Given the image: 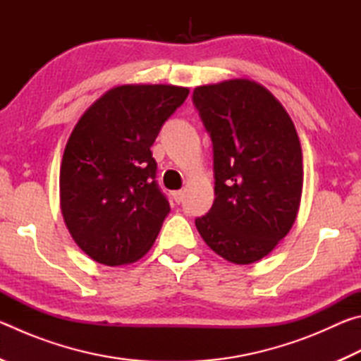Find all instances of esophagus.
I'll use <instances>...</instances> for the list:
<instances>
[{"instance_id": "1", "label": "esophagus", "mask_w": 361, "mask_h": 361, "mask_svg": "<svg viewBox=\"0 0 361 361\" xmlns=\"http://www.w3.org/2000/svg\"><path fill=\"white\" fill-rule=\"evenodd\" d=\"M172 195H173L175 202L180 204V202H183V197H185V191H181V189H180V191H173Z\"/></svg>"}]
</instances>
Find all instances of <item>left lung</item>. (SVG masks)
I'll list each match as a JSON object with an SVG mask.
<instances>
[{"label":"left lung","instance_id":"8db88e82","mask_svg":"<svg viewBox=\"0 0 361 361\" xmlns=\"http://www.w3.org/2000/svg\"><path fill=\"white\" fill-rule=\"evenodd\" d=\"M213 143L215 202L195 228L234 264L264 258L288 234L302 194V151L288 113L250 79L199 85L192 94Z\"/></svg>","mask_w":361,"mask_h":361}]
</instances>
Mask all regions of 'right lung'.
<instances>
[{"mask_svg": "<svg viewBox=\"0 0 361 361\" xmlns=\"http://www.w3.org/2000/svg\"><path fill=\"white\" fill-rule=\"evenodd\" d=\"M188 94L172 84L118 85L73 129L60 166V209L73 240L100 264L135 262L154 243L170 205L151 146Z\"/></svg>", "mask_w": 361, "mask_h": 361, "instance_id": "right-lung-1", "label": "right lung"}]
</instances>
